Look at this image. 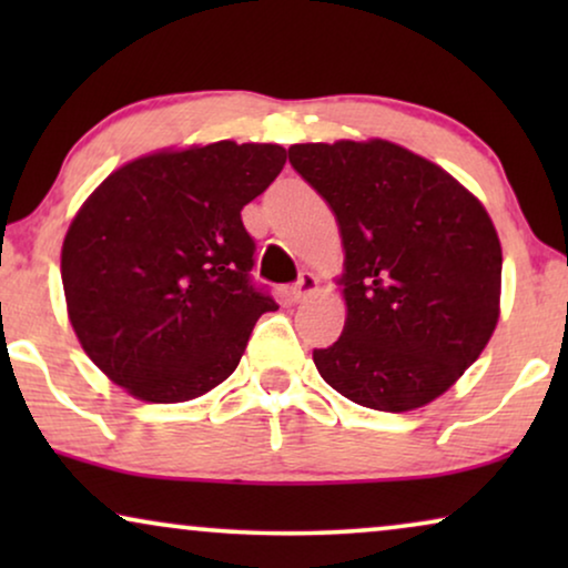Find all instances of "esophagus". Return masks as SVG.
Returning a JSON list of instances; mask_svg holds the SVG:
<instances>
[{
  "label": "esophagus",
  "mask_w": 568,
  "mask_h": 568,
  "mask_svg": "<svg viewBox=\"0 0 568 568\" xmlns=\"http://www.w3.org/2000/svg\"><path fill=\"white\" fill-rule=\"evenodd\" d=\"M317 290V278L313 276V274H300V278L297 282H294V286H292V300L294 302H302V300H307L310 294H313Z\"/></svg>",
  "instance_id": "obj_1"
}]
</instances>
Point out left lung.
Instances as JSON below:
<instances>
[{
	"instance_id": "obj_1",
	"label": "left lung",
	"mask_w": 568,
	"mask_h": 568,
	"mask_svg": "<svg viewBox=\"0 0 568 568\" xmlns=\"http://www.w3.org/2000/svg\"><path fill=\"white\" fill-rule=\"evenodd\" d=\"M290 162L328 201L346 251V325L313 352L321 377L390 414L439 398L499 321L501 245L486 209L383 139L294 144Z\"/></svg>"
}]
</instances>
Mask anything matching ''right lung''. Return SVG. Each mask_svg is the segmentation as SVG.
<instances>
[{
  "mask_svg": "<svg viewBox=\"0 0 568 568\" xmlns=\"http://www.w3.org/2000/svg\"><path fill=\"white\" fill-rule=\"evenodd\" d=\"M286 162L278 144L216 142L139 158L84 201L61 247L69 321L136 398L181 403L224 383L278 305L255 286L245 204Z\"/></svg>",
  "mask_w": 568,
  "mask_h": 568,
  "instance_id": "1",
  "label": "right lung"
}]
</instances>
